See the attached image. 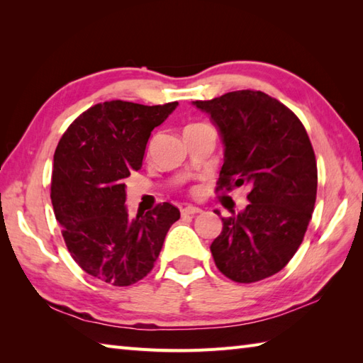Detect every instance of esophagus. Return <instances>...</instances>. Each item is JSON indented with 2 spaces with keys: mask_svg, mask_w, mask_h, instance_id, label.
Returning <instances> with one entry per match:
<instances>
[{
  "mask_svg": "<svg viewBox=\"0 0 363 363\" xmlns=\"http://www.w3.org/2000/svg\"><path fill=\"white\" fill-rule=\"evenodd\" d=\"M203 211L199 209V207H194V206H187V207H184V209L181 211V213L182 215H198V213H201Z\"/></svg>",
  "mask_w": 363,
  "mask_h": 363,
  "instance_id": "esophagus-1",
  "label": "esophagus"
}]
</instances>
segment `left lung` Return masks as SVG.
<instances>
[{"instance_id":"obj_1","label":"left lung","mask_w":363,"mask_h":363,"mask_svg":"<svg viewBox=\"0 0 363 363\" xmlns=\"http://www.w3.org/2000/svg\"><path fill=\"white\" fill-rule=\"evenodd\" d=\"M194 106L209 115L225 146L218 190L251 187L250 204L221 218L211 245L215 265L235 282L265 279L295 256L312 218L318 174L309 135L264 91H229Z\"/></svg>"}]
</instances>
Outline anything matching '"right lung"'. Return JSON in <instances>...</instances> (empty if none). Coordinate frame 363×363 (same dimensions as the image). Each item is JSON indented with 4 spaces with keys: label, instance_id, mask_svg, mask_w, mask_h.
<instances>
[{
    "label": "right lung",
    "instance_id": "obj_1",
    "mask_svg": "<svg viewBox=\"0 0 363 363\" xmlns=\"http://www.w3.org/2000/svg\"><path fill=\"white\" fill-rule=\"evenodd\" d=\"M177 107L106 101L76 118L54 152L51 201L67 248L84 272L115 287L148 274L169 226V203L130 218L125 179L140 169L151 130Z\"/></svg>",
    "mask_w": 363,
    "mask_h": 363
}]
</instances>
